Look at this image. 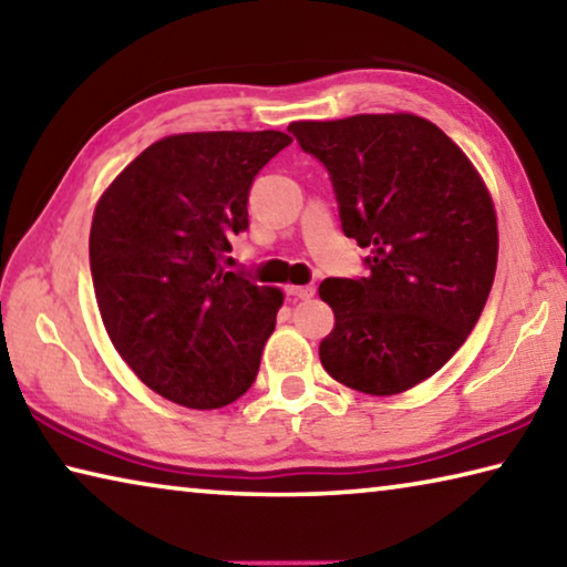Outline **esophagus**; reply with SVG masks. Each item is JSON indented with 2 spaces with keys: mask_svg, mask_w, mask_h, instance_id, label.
Wrapping results in <instances>:
<instances>
[{
  "mask_svg": "<svg viewBox=\"0 0 567 567\" xmlns=\"http://www.w3.org/2000/svg\"><path fill=\"white\" fill-rule=\"evenodd\" d=\"M287 295L295 297V300H310L315 295L312 285H287Z\"/></svg>",
  "mask_w": 567,
  "mask_h": 567,
  "instance_id": "1",
  "label": "esophagus"
}]
</instances>
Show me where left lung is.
Segmentation results:
<instances>
[{
    "label": "left lung",
    "instance_id": "left-lung-1",
    "mask_svg": "<svg viewBox=\"0 0 567 567\" xmlns=\"http://www.w3.org/2000/svg\"><path fill=\"white\" fill-rule=\"evenodd\" d=\"M332 177L342 233L372 252L368 277H328L334 328L320 362L364 395L433 378L473 332L497 267V217L473 162L410 112L292 122Z\"/></svg>",
    "mask_w": 567,
    "mask_h": 567
}]
</instances>
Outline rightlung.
I'll return each instance as SVG.
<instances>
[{
    "label": "right lung",
    "mask_w": 567,
    "mask_h": 567,
    "mask_svg": "<svg viewBox=\"0 0 567 567\" xmlns=\"http://www.w3.org/2000/svg\"><path fill=\"white\" fill-rule=\"evenodd\" d=\"M292 137L169 134L132 159L94 207L90 267L114 350L150 390L192 410L252 388L285 295L219 260L247 229L257 172Z\"/></svg>",
    "instance_id": "right-lung-1"
}]
</instances>
